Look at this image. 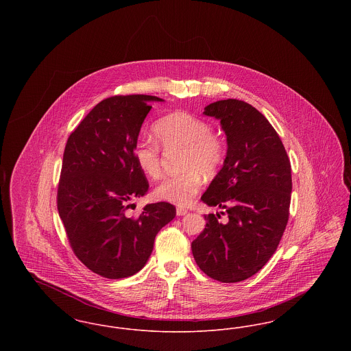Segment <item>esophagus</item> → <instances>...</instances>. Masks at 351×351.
Returning <instances> with one entry per match:
<instances>
[{"instance_id": "obj_1", "label": "esophagus", "mask_w": 351, "mask_h": 351, "mask_svg": "<svg viewBox=\"0 0 351 351\" xmlns=\"http://www.w3.org/2000/svg\"><path fill=\"white\" fill-rule=\"evenodd\" d=\"M188 213V210L184 208V206H178L176 208V215L178 216H184V215H186Z\"/></svg>"}]
</instances>
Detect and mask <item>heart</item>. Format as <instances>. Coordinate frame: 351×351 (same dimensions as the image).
<instances>
[{"mask_svg":"<svg viewBox=\"0 0 351 351\" xmlns=\"http://www.w3.org/2000/svg\"><path fill=\"white\" fill-rule=\"evenodd\" d=\"M158 143L165 149H184L179 175L166 178L155 189L159 200L185 205L200 191L202 176L217 172L225 158V147L212 126L188 112H173L158 119L152 126ZM133 156L138 168L150 179L162 175L159 146L146 141L135 143Z\"/></svg>","mask_w":351,"mask_h":351,"instance_id":"b5f03b06","label":"heart"}]
</instances>
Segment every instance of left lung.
Masks as SVG:
<instances>
[{"mask_svg":"<svg viewBox=\"0 0 351 351\" xmlns=\"http://www.w3.org/2000/svg\"><path fill=\"white\" fill-rule=\"evenodd\" d=\"M204 114L219 121L226 135L223 166L201 196L208 206L206 226L192 242V254L212 279L246 280L263 267L283 237L292 192L291 163L267 118L245 101H216ZM223 215V212H221Z\"/></svg>","mask_w":351,"mask_h":351,"instance_id":"8db88e82","label":"left lung"}]
</instances>
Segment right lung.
Here are the masks:
<instances>
[{
    "instance_id": "1",
    "label": "right lung",
    "mask_w": 351,
    "mask_h": 351,
    "mask_svg": "<svg viewBox=\"0 0 351 351\" xmlns=\"http://www.w3.org/2000/svg\"><path fill=\"white\" fill-rule=\"evenodd\" d=\"M146 95L99 102L69 135L58 188V210L76 256L108 279L129 278L147 263L158 232L176 216L168 202L147 204L128 216L130 201L149 191L134 160L150 102Z\"/></svg>"
}]
</instances>
